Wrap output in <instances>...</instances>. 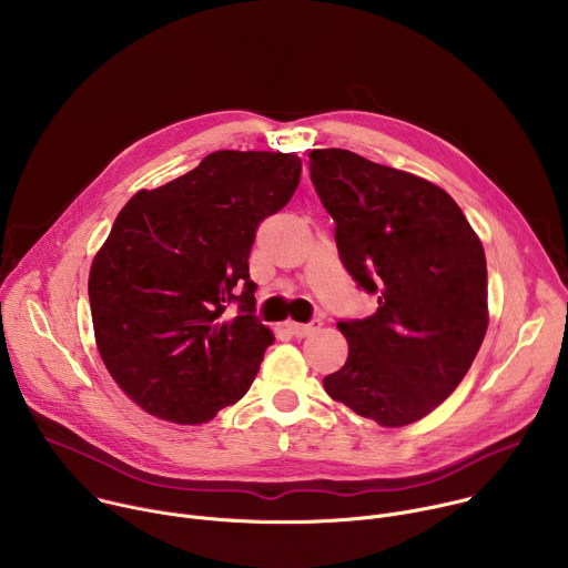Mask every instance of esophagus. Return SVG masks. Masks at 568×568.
<instances>
[{
  "label": "esophagus",
  "mask_w": 568,
  "mask_h": 568,
  "mask_svg": "<svg viewBox=\"0 0 568 568\" xmlns=\"http://www.w3.org/2000/svg\"><path fill=\"white\" fill-rule=\"evenodd\" d=\"M321 326H323L321 318H314V321H310V323H296V321H287V323H285V328H287L294 337H298V339L314 335Z\"/></svg>",
  "instance_id": "34e87169"
}]
</instances>
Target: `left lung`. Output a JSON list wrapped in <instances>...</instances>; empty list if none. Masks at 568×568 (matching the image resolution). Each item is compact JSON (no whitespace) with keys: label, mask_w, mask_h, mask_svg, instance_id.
<instances>
[{"label":"left lung","mask_w":568,"mask_h":568,"mask_svg":"<svg viewBox=\"0 0 568 568\" xmlns=\"http://www.w3.org/2000/svg\"><path fill=\"white\" fill-rule=\"evenodd\" d=\"M310 178L342 263L377 294L375 314L337 323L348 359L323 388L382 427L412 425L454 393L488 331L480 240L440 186L351 150H312Z\"/></svg>","instance_id":"left-lung-1"}]
</instances>
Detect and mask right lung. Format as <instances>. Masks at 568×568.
I'll use <instances>...</instances> for the list:
<instances>
[{"label": "right lung", "instance_id": "add662e5", "mask_svg": "<svg viewBox=\"0 0 568 568\" xmlns=\"http://www.w3.org/2000/svg\"><path fill=\"white\" fill-rule=\"evenodd\" d=\"M298 180L292 152L217 150L116 215L90 270L94 337L145 414L204 425L250 390L274 342L254 316L250 254L258 224ZM231 300L241 303L235 317Z\"/></svg>", "mask_w": 568, "mask_h": 568}]
</instances>
